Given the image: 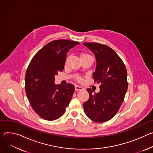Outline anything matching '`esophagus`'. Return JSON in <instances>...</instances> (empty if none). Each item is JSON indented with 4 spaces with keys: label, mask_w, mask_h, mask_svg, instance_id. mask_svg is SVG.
I'll list each match as a JSON object with an SVG mask.
<instances>
[{
    "label": "esophagus",
    "mask_w": 153,
    "mask_h": 153,
    "mask_svg": "<svg viewBox=\"0 0 153 153\" xmlns=\"http://www.w3.org/2000/svg\"><path fill=\"white\" fill-rule=\"evenodd\" d=\"M82 90V88L79 86H75V91H80Z\"/></svg>",
    "instance_id": "34e87169"
}]
</instances>
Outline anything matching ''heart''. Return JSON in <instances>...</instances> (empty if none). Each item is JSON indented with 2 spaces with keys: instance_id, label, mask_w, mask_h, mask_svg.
Wrapping results in <instances>:
<instances>
[{
  "instance_id": "heart-1",
  "label": "heart",
  "mask_w": 153,
  "mask_h": 153,
  "mask_svg": "<svg viewBox=\"0 0 153 153\" xmlns=\"http://www.w3.org/2000/svg\"><path fill=\"white\" fill-rule=\"evenodd\" d=\"M80 57H81V58H90V59L94 60L93 57L91 55H89L88 53H81V55H80ZM78 81H81V78H78Z\"/></svg>"
}]
</instances>
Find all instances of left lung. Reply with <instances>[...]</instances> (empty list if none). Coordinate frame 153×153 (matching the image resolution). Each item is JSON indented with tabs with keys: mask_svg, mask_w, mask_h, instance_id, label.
<instances>
[{
	"mask_svg": "<svg viewBox=\"0 0 153 153\" xmlns=\"http://www.w3.org/2000/svg\"><path fill=\"white\" fill-rule=\"evenodd\" d=\"M83 44L95 56L97 66L92 75L94 81L100 83L98 93L87 89L89 98L83 105L84 112L95 122H105L115 115L124 100L128 86L127 71L122 59L109 47L96 42Z\"/></svg>",
	"mask_w": 153,
	"mask_h": 153,
	"instance_id": "obj_1",
	"label": "left lung"
}]
</instances>
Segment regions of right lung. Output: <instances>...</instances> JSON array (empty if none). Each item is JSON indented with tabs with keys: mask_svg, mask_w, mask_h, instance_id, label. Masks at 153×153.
I'll list each match as a JSON object with an SVG mask.
<instances>
[{
	"mask_svg": "<svg viewBox=\"0 0 153 153\" xmlns=\"http://www.w3.org/2000/svg\"><path fill=\"white\" fill-rule=\"evenodd\" d=\"M65 39L50 42L33 56L25 74V92L30 105L43 119L55 120L65 112L74 93L72 84H55V75L63 71L67 53L79 44Z\"/></svg>",
	"mask_w": 153,
	"mask_h": 153,
	"instance_id": "obj_1",
	"label": "right lung"
}]
</instances>
